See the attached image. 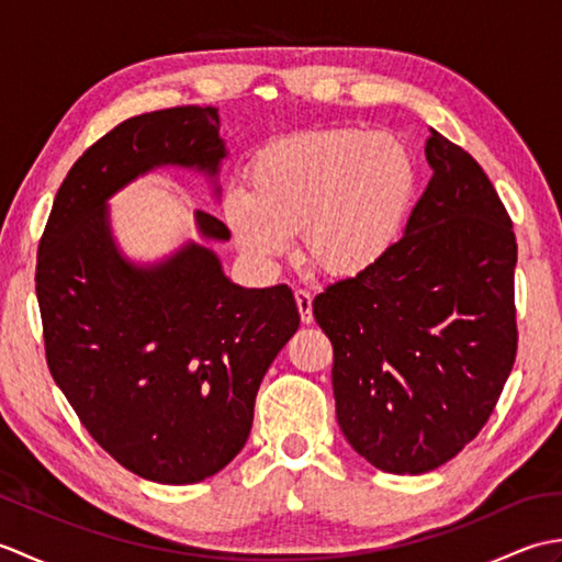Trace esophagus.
Returning a JSON list of instances; mask_svg holds the SVG:
<instances>
[{
  "mask_svg": "<svg viewBox=\"0 0 562 562\" xmlns=\"http://www.w3.org/2000/svg\"><path fill=\"white\" fill-rule=\"evenodd\" d=\"M294 300H296V308H300L302 321L304 324H312L314 321V312H312V294L306 290H296L294 292Z\"/></svg>",
  "mask_w": 562,
  "mask_h": 562,
  "instance_id": "34e87169",
  "label": "esophagus"
}]
</instances>
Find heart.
<instances>
[{
	"label": "heart",
	"instance_id": "heart-1",
	"mask_svg": "<svg viewBox=\"0 0 562 562\" xmlns=\"http://www.w3.org/2000/svg\"><path fill=\"white\" fill-rule=\"evenodd\" d=\"M246 190H229L222 217L241 254L270 266L300 234L302 258L336 280L372 272L398 244L415 205L417 164L391 133L308 130L260 147Z\"/></svg>",
	"mask_w": 562,
	"mask_h": 562
}]
</instances>
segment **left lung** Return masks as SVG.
<instances>
[{
  "instance_id": "8db88e82",
  "label": "left lung",
  "mask_w": 562,
  "mask_h": 562,
  "mask_svg": "<svg viewBox=\"0 0 562 562\" xmlns=\"http://www.w3.org/2000/svg\"><path fill=\"white\" fill-rule=\"evenodd\" d=\"M432 178L386 260L314 300L345 439L427 473L481 432L517 355L512 220L469 151L429 127Z\"/></svg>"
}]
</instances>
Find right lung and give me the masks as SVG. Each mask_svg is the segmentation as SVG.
<instances>
[{"mask_svg":"<svg viewBox=\"0 0 562 562\" xmlns=\"http://www.w3.org/2000/svg\"><path fill=\"white\" fill-rule=\"evenodd\" d=\"M220 113L178 105L113 127L71 166L38 246L47 367L89 435L142 479L188 485L244 449L268 367L300 328L288 284L241 288L212 248L154 262L117 246L109 200L164 166L198 171L220 198ZM202 241L229 229L195 212Z\"/></svg>","mask_w":562,"mask_h":562,"instance_id":"obj_1","label":"right lung"}]
</instances>
